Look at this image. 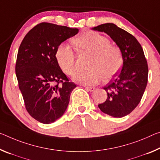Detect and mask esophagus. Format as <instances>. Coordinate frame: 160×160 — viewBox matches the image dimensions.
<instances>
[{"instance_id": "34e87169", "label": "esophagus", "mask_w": 160, "mask_h": 160, "mask_svg": "<svg viewBox=\"0 0 160 160\" xmlns=\"http://www.w3.org/2000/svg\"><path fill=\"white\" fill-rule=\"evenodd\" d=\"M85 88L88 91H90V92H92V91H94L95 89L94 87H88V86H85Z\"/></svg>"}]
</instances>
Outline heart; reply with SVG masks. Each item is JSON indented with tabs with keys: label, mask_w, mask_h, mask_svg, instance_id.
Here are the masks:
<instances>
[{
	"label": "heart",
	"mask_w": 160,
	"mask_h": 160,
	"mask_svg": "<svg viewBox=\"0 0 160 160\" xmlns=\"http://www.w3.org/2000/svg\"><path fill=\"white\" fill-rule=\"evenodd\" d=\"M79 49L92 55L88 70L79 71L73 78L83 85H95L105 78L110 80L120 70L122 55L120 48L110 45L107 37L97 32H86L73 40ZM57 62L62 70L68 75H74L76 70L75 53L70 45L62 43L55 52Z\"/></svg>",
	"instance_id": "obj_1"
}]
</instances>
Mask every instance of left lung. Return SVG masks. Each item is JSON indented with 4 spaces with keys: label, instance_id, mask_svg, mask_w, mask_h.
Returning <instances> with one entry per match:
<instances>
[{
    "label": "left lung",
    "instance_id": "8db88e82",
    "mask_svg": "<svg viewBox=\"0 0 160 160\" xmlns=\"http://www.w3.org/2000/svg\"><path fill=\"white\" fill-rule=\"evenodd\" d=\"M92 30L107 33L122 52L121 70L103 88L108 98L98 107L107 115L122 118L138 105L148 84V65L143 49L132 35L114 23L102 24Z\"/></svg>",
    "mask_w": 160,
    "mask_h": 160
}]
</instances>
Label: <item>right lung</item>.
Returning a JSON list of instances; mask_svg holds the SVG:
<instances>
[{
    "label": "right lung",
    "mask_w": 160,
    "mask_h": 160,
    "mask_svg": "<svg viewBox=\"0 0 160 160\" xmlns=\"http://www.w3.org/2000/svg\"><path fill=\"white\" fill-rule=\"evenodd\" d=\"M78 31L41 22L28 32L20 45L16 64L19 89L28 112L40 122L50 124L61 118L76 88L60 69L55 52Z\"/></svg>",
    "instance_id": "add662e5"
}]
</instances>
